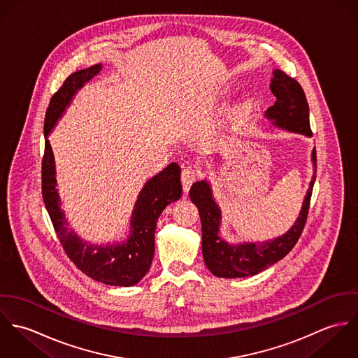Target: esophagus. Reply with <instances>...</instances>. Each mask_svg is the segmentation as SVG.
I'll use <instances>...</instances> for the list:
<instances>
[{
  "mask_svg": "<svg viewBox=\"0 0 358 358\" xmlns=\"http://www.w3.org/2000/svg\"><path fill=\"white\" fill-rule=\"evenodd\" d=\"M197 179V173L194 169L192 168H185L182 171V185H183V190L185 193H187L192 187V185L194 183V180Z\"/></svg>",
  "mask_w": 358,
  "mask_h": 358,
  "instance_id": "obj_1",
  "label": "esophagus"
}]
</instances>
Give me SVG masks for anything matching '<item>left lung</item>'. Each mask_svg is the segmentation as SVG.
I'll return each instance as SVG.
<instances>
[{
  "label": "left lung",
  "mask_w": 358,
  "mask_h": 358,
  "mask_svg": "<svg viewBox=\"0 0 358 358\" xmlns=\"http://www.w3.org/2000/svg\"><path fill=\"white\" fill-rule=\"evenodd\" d=\"M270 90L277 101L266 110V118L278 128L310 138L313 134L308 121V104L301 84L284 71L274 70ZM311 161L315 168V149L311 152ZM314 180L315 169L301 213L285 234L264 243H244L237 245L229 244L219 234L222 212L213 200L210 185L206 180L196 182L190 189V200L200 212L203 226V256L209 271L222 278L248 277L255 275L281 260L295 247L303 231Z\"/></svg>",
  "instance_id": "left-lung-1"
}]
</instances>
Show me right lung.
Masks as SVG:
<instances>
[{
	"label": "right lung",
	"mask_w": 358,
	"mask_h": 358,
	"mask_svg": "<svg viewBox=\"0 0 358 358\" xmlns=\"http://www.w3.org/2000/svg\"><path fill=\"white\" fill-rule=\"evenodd\" d=\"M102 64H95L70 74L52 96L44 121L45 152L43 158V199L57 238L73 263L88 277L115 287H132L149 271L154 256V233L157 220L166 205L182 196L180 166L176 162L146 182L141 190L131 217V234L121 244L95 245L81 240L71 229L60 208L56 189V168L48 135L85 83L99 74Z\"/></svg>",
	"instance_id": "right-lung-1"
}]
</instances>
